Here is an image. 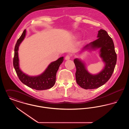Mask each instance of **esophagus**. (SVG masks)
Listing matches in <instances>:
<instances>
[{
  "mask_svg": "<svg viewBox=\"0 0 129 129\" xmlns=\"http://www.w3.org/2000/svg\"><path fill=\"white\" fill-rule=\"evenodd\" d=\"M70 57H71V55H68L65 56V59L66 60H69L70 59Z\"/></svg>",
  "mask_w": 129,
  "mask_h": 129,
  "instance_id": "1",
  "label": "esophagus"
}]
</instances>
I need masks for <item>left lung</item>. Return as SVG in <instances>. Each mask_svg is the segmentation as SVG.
I'll list each match as a JSON object with an SVG mask.
<instances>
[{
  "label": "left lung",
  "mask_w": 129,
  "mask_h": 129,
  "mask_svg": "<svg viewBox=\"0 0 129 129\" xmlns=\"http://www.w3.org/2000/svg\"><path fill=\"white\" fill-rule=\"evenodd\" d=\"M98 39L85 46L82 50L100 48V56L105 63L104 69L99 74H91L86 69L85 64L78 58L74 59L77 84L84 89H95L104 85L110 78L117 62V56L112 39L103 29L98 31Z\"/></svg>",
  "instance_id": "left-lung-1"
}]
</instances>
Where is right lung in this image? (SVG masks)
I'll list each match as a JSON object with an SVG mask.
<instances>
[{
    "instance_id": "1",
    "label": "right lung",
    "mask_w": 129,
    "mask_h": 129,
    "mask_svg": "<svg viewBox=\"0 0 129 129\" xmlns=\"http://www.w3.org/2000/svg\"><path fill=\"white\" fill-rule=\"evenodd\" d=\"M26 34L25 29L17 41L14 48L13 60V67L20 80L26 86L37 90H43L52 87L55 84L56 74L59 66L63 61V57L59 58L51 63L43 73L36 76H30L24 74L20 70L19 65L18 49L20 43L24 39Z\"/></svg>"
}]
</instances>
